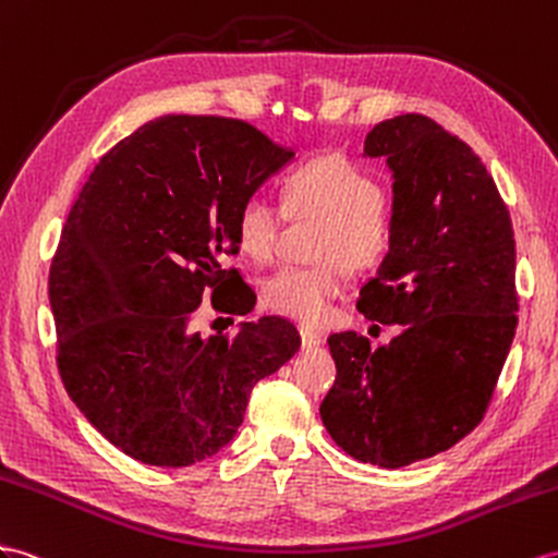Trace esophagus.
<instances>
[{
  "mask_svg": "<svg viewBox=\"0 0 558 558\" xmlns=\"http://www.w3.org/2000/svg\"><path fill=\"white\" fill-rule=\"evenodd\" d=\"M299 337H302V347L304 349H316L323 344V335L311 330V327H299Z\"/></svg>",
  "mask_w": 558,
  "mask_h": 558,
  "instance_id": "34e87169",
  "label": "esophagus"
}]
</instances>
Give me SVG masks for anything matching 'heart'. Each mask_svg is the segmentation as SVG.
<instances>
[{
    "instance_id": "obj_1",
    "label": "heart",
    "mask_w": 558,
    "mask_h": 558,
    "mask_svg": "<svg viewBox=\"0 0 558 558\" xmlns=\"http://www.w3.org/2000/svg\"><path fill=\"white\" fill-rule=\"evenodd\" d=\"M320 219L316 266H284L262 284L266 308L304 325H320L347 288V265L377 268L393 250L396 211L379 181L339 155L316 157L284 179L282 207L250 195L235 211V242L256 264L276 252L284 219Z\"/></svg>"
}]
</instances>
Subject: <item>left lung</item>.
<instances>
[{"label":"left lung","mask_w":558,"mask_h":558,"mask_svg":"<svg viewBox=\"0 0 558 558\" xmlns=\"http://www.w3.org/2000/svg\"><path fill=\"white\" fill-rule=\"evenodd\" d=\"M393 171L396 242L359 311L403 325L389 347L327 339L337 379L320 417L361 462L398 469L474 432L517 332V245L493 177L462 138L408 112L365 136Z\"/></svg>","instance_id":"8db88e82"}]
</instances>
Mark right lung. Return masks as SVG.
I'll use <instances>...</instances> for the list:
<instances>
[{"label": "right lung", "mask_w": 558, "mask_h": 558, "mask_svg": "<svg viewBox=\"0 0 558 558\" xmlns=\"http://www.w3.org/2000/svg\"><path fill=\"white\" fill-rule=\"evenodd\" d=\"M245 120L165 116L112 146L68 214L49 268L56 365L80 412L124 454L191 466L245 417L254 384L299 351L278 316L191 332L211 290L245 302L235 211L290 160ZM231 313V311H228Z\"/></svg>", "instance_id": "1"}]
</instances>
